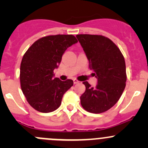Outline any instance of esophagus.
<instances>
[{
    "mask_svg": "<svg viewBox=\"0 0 148 148\" xmlns=\"http://www.w3.org/2000/svg\"><path fill=\"white\" fill-rule=\"evenodd\" d=\"M73 81H74V84H78L79 82L78 80L76 79H74V80H73Z\"/></svg>",
    "mask_w": 148,
    "mask_h": 148,
    "instance_id": "1",
    "label": "esophagus"
}]
</instances>
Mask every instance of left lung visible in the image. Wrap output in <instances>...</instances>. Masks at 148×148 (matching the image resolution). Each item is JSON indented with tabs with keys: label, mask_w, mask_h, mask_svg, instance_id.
Listing matches in <instances>:
<instances>
[{
	"label": "left lung",
	"mask_w": 148,
	"mask_h": 148,
	"mask_svg": "<svg viewBox=\"0 0 148 148\" xmlns=\"http://www.w3.org/2000/svg\"><path fill=\"white\" fill-rule=\"evenodd\" d=\"M77 38L89 60V69L97 79L95 87L83 82L86 90L80 97L81 104L89 112H104L117 102L125 88V59L119 48L107 37L79 34Z\"/></svg>",
	"instance_id": "left-lung-1"
}]
</instances>
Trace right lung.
I'll return each instance as SVG.
<instances>
[{"label":"right lung","instance_id":"right-lung-1","mask_svg":"<svg viewBox=\"0 0 148 148\" xmlns=\"http://www.w3.org/2000/svg\"><path fill=\"white\" fill-rule=\"evenodd\" d=\"M78 42L73 35L47 36L34 43L21 63V87L30 105L40 112L56 110L63 95L73 86V81L54 78L67 48Z\"/></svg>","mask_w":148,"mask_h":148}]
</instances>
